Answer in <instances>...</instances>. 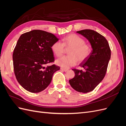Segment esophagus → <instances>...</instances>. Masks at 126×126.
<instances>
[{
    "label": "esophagus",
    "mask_w": 126,
    "mask_h": 126,
    "mask_svg": "<svg viewBox=\"0 0 126 126\" xmlns=\"http://www.w3.org/2000/svg\"><path fill=\"white\" fill-rule=\"evenodd\" d=\"M60 69L62 70H63V71H64V72H67V71H68V69H64V68H60Z\"/></svg>",
    "instance_id": "obj_1"
}]
</instances>
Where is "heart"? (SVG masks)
<instances>
[{
	"instance_id": "b5f03b06",
	"label": "heart",
	"mask_w": 126,
	"mask_h": 126,
	"mask_svg": "<svg viewBox=\"0 0 126 126\" xmlns=\"http://www.w3.org/2000/svg\"><path fill=\"white\" fill-rule=\"evenodd\" d=\"M67 49H70L68 52L69 56H63L57 59V65L63 68H69L79 62H83L88 58L91 52V48L85 43L82 38L76 34H70L64 37L63 43L59 41H56L51 46L53 53L57 57L62 56Z\"/></svg>"
}]
</instances>
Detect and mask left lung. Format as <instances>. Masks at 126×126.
<instances>
[{"label": "left lung", "mask_w": 126, "mask_h": 126, "mask_svg": "<svg viewBox=\"0 0 126 126\" xmlns=\"http://www.w3.org/2000/svg\"><path fill=\"white\" fill-rule=\"evenodd\" d=\"M76 32L89 41L93 50L88 58L79 64L85 71L72 69L75 75L69 81L75 90L87 93L93 91L105 77L111 57V51L105 38L94 30L85 29Z\"/></svg>", "instance_id": "1"}]
</instances>
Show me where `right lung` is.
<instances>
[{"label": "right lung", "instance_id": "add662e5", "mask_svg": "<svg viewBox=\"0 0 126 126\" xmlns=\"http://www.w3.org/2000/svg\"><path fill=\"white\" fill-rule=\"evenodd\" d=\"M58 40L54 34L40 30H33L20 36L13 59L16 78L25 89L38 93L50 84L53 75L60 67L46 65L54 62L51 46Z\"/></svg>", "mask_w": 126, "mask_h": 126}]
</instances>
